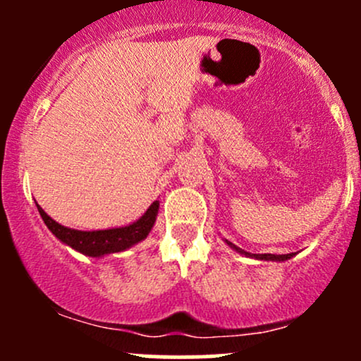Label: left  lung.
Instances as JSON below:
<instances>
[{
    "label": "left lung",
    "mask_w": 361,
    "mask_h": 361,
    "mask_svg": "<svg viewBox=\"0 0 361 361\" xmlns=\"http://www.w3.org/2000/svg\"><path fill=\"white\" fill-rule=\"evenodd\" d=\"M224 241L227 243V246L233 247V250H235L238 252H241V255H244V256H247V258L263 259V261H287V259L293 258V256H295V252H288V255H270V252H268V255H251V252L241 250V247H238V246H235V244H233L231 241H227V239H224Z\"/></svg>",
    "instance_id": "1"
}]
</instances>
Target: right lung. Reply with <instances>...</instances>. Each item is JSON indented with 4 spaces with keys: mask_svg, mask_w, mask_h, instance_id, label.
I'll list each match as a JSON object with an SVG mask.
<instances>
[{
    "mask_svg": "<svg viewBox=\"0 0 361 361\" xmlns=\"http://www.w3.org/2000/svg\"><path fill=\"white\" fill-rule=\"evenodd\" d=\"M40 217L49 227V231L64 243L66 246L73 247L78 252L91 258H102V256L114 255V252H122L132 247L134 244L147 238L151 233L152 226H154L157 210H159V200L152 202L149 209L144 212L140 219L135 222L128 224L123 227H114V229H103V231H78L71 227L61 226L59 222L54 221L44 212V209L37 204Z\"/></svg>",
    "mask_w": 361,
    "mask_h": 361,
    "instance_id": "1",
    "label": "right lung"
}]
</instances>
